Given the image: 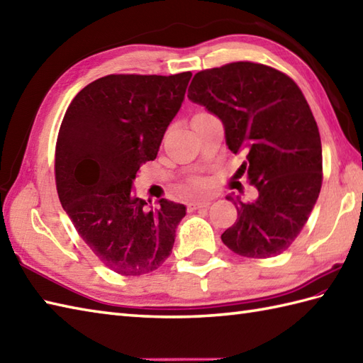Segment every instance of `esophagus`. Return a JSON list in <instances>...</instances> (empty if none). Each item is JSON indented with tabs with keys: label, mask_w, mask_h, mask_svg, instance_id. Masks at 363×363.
<instances>
[{
	"label": "esophagus",
	"mask_w": 363,
	"mask_h": 363,
	"mask_svg": "<svg viewBox=\"0 0 363 363\" xmlns=\"http://www.w3.org/2000/svg\"><path fill=\"white\" fill-rule=\"evenodd\" d=\"M209 204H211V199H198V201H190L187 204V209L189 212H191V211L201 209V207H209Z\"/></svg>",
	"instance_id": "esophagus-1"
}]
</instances>
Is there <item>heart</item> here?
I'll list each match as a JSON object with an SVG mask.
<instances>
[{"mask_svg":"<svg viewBox=\"0 0 363 363\" xmlns=\"http://www.w3.org/2000/svg\"><path fill=\"white\" fill-rule=\"evenodd\" d=\"M194 187H195V189H199V187H201V182H199V181H196V182H195V186H194Z\"/></svg>","mask_w":363,"mask_h":363,"instance_id":"1","label":"heart"}]
</instances>
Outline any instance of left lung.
Segmentation results:
<instances>
[{
    "mask_svg": "<svg viewBox=\"0 0 363 363\" xmlns=\"http://www.w3.org/2000/svg\"><path fill=\"white\" fill-rule=\"evenodd\" d=\"M187 96L221 120L228 148L246 156L237 174L257 189L252 201L226 196L238 218L223 243L243 257L279 256L309 220L323 179L318 126L303 91L272 67L234 62L196 73Z\"/></svg>",
    "mask_w": 363,
    "mask_h": 363,
    "instance_id": "left-lung-1",
    "label": "left lung"
}]
</instances>
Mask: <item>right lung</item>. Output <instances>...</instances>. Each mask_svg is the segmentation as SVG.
Masks as SVG:
<instances>
[{"label":"right lung","instance_id":"1","mask_svg":"<svg viewBox=\"0 0 363 363\" xmlns=\"http://www.w3.org/2000/svg\"><path fill=\"white\" fill-rule=\"evenodd\" d=\"M191 73L109 74L68 106L56 146L60 204L91 252L123 276L157 269L172 254L187 207L157 209L133 194L138 169L157 157Z\"/></svg>","mask_w":363,"mask_h":363}]
</instances>
